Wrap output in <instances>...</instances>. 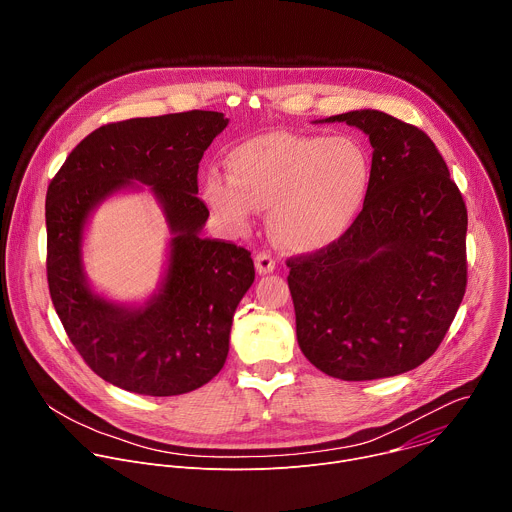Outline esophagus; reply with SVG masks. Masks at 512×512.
<instances>
[{"label": "esophagus", "instance_id": "esophagus-1", "mask_svg": "<svg viewBox=\"0 0 512 512\" xmlns=\"http://www.w3.org/2000/svg\"><path fill=\"white\" fill-rule=\"evenodd\" d=\"M255 267L259 273H271L275 269V257L269 251H259L255 255Z\"/></svg>", "mask_w": 512, "mask_h": 512}]
</instances>
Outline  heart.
<instances>
[{
    "mask_svg": "<svg viewBox=\"0 0 512 512\" xmlns=\"http://www.w3.org/2000/svg\"><path fill=\"white\" fill-rule=\"evenodd\" d=\"M229 178L208 174L204 196L233 231L269 210L275 237L294 251L338 241L367 200L371 160L350 135L273 131L243 141L227 158Z\"/></svg>",
    "mask_w": 512,
    "mask_h": 512,
    "instance_id": "obj_1",
    "label": "heart"
}]
</instances>
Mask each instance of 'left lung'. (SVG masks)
Segmentation results:
<instances>
[{"mask_svg":"<svg viewBox=\"0 0 512 512\" xmlns=\"http://www.w3.org/2000/svg\"><path fill=\"white\" fill-rule=\"evenodd\" d=\"M369 135L367 200L334 243L287 259L298 344L322 373L373 381L425 362L468 283V212L435 143L383 111L328 117Z\"/></svg>","mask_w":512,"mask_h":512,"instance_id":"left-lung-1","label":"left lung"}]
</instances>
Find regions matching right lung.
Returning <instances> with one entry per match:
<instances>
[{
  "label": "right lung",
  "instance_id": "obj_1",
  "mask_svg": "<svg viewBox=\"0 0 512 512\" xmlns=\"http://www.w3.org/2000/svg\"><path fill=\"white\" fill-rule=\"evenodd\" d=\"M229 119L186 111L107 123L89 133L46 192V277L72 346L107 383L170 397L206 385L225 367L233 314L255 279L251 253L202 239L198 164ZM137 179L155 186L175 233L167 283L145 309L125 311L84 283L80 239L88 212Z\"/></svg>",
  "mask_w": 512,
  "mask_h": 512
}]
</instances>
